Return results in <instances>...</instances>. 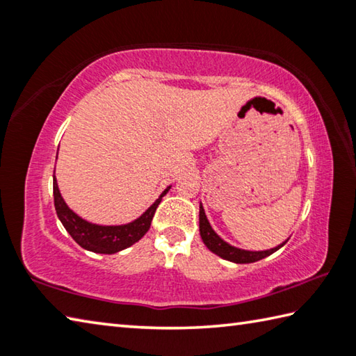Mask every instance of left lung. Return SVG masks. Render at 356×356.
Listing matches in <instances>:
<instances>
[{
	"mask_svg": "<svg viewBox=\"0 0 356 356\" xmlns=\"http://www.w3.org/2000/svg\"><path fill=\"white\" fill-rule=\"evenodd\" d=\"M199 234L200 238H202L204 244L209 248V250H211L213 254H216L218 257L224 258V260L232 261V263H238V264H245V263H255L258 260H261V258H266L270 254H274V252L279 250L280 248L285 245L286 241H283L282 244L275 245L273 249H268V250H245V249H240V248H235V245L229 244L227 241H224L221 236H219L213 227L209 222V219H207V215L204 211V207L202 204L199 205Z\"/></svg>",
	"mask_w": 356,
	"mask_h": 356,
	"instance_id": "8db88e82",
	"label": "left lung"
}]
</instances>
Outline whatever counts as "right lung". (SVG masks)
<instances>
[{"label": "right lung", "mask_w": 356, "mask_h": 356, "mask_svg": "<svg viewBox=\"0 0 356 356\" xmlns=\"http://www.w3.org/2000/svg\"><path fill=\"white\" fill-rule=\"evenodd\" d=\"M171 185L161 193L159 199L147 209L143 215L138 216L134 221L120 225H101L88 222L82 219L79 215L70 209L65 200H63L57 179L53 176V191H54V207L57 218L60 219L63 227L71 235V238L86 250L95 252V254H116L126 248H131L132 244L145 236V234L151 227V221L154 218L159 204L161 202Z\"/></svg>", "instance_id": "add662e5"}]
</instances>
